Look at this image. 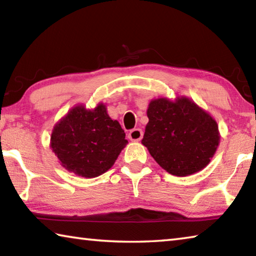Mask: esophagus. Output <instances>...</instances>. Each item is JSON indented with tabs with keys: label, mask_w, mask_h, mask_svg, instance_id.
I'll return each mask as SVG.
<instances>
[{
	"label": "esophagus",
	"mask_w": 256,
	"mask_h": 256,
	"mask_svg": "<svg viewBox=\"0 0 256 256\" xmlns=\"http://www.w3.org/2000/svg\"><path fill=\"white\" fill-rule=\"evenodd\" d=\"M128 136L131 141H140L142 136H144V132L140 128H133L130 131Z\"/></svg>",
	"instance_id": "1"
}]
</instances>
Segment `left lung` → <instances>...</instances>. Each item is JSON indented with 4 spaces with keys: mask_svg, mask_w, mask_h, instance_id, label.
<instances>
[{
    "mask_svg": "<svg viewBox=\"0 0 256 256\" xmlns=\"http://www.w3.org/2000/svg\"><path fill=\"white\" fill-rule=\"evenodd\" d=\"M142 144L164 170L188 176L203 170L218 148L216 120L186 97L151 100Z\"/></svg>",
    "mask_w": 256,
    "mask_h": 256,
    "instance_id": "left-lung-1",
    "label": "left lung"
}]
</instances>
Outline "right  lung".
<instances>
[{
	"instance_id": "add662e5",
	"label": "right lung",
	"mask_w": 256,
	"mask_h": 256,
	"mask_svg": "<svg viewBox=\"0 0 256 256\" xmlns=\"http://www.w3.org/2000/svg\"><path fill=\"white\" fill-rule=\"evenodd\" d=\"M126 144L124 130L108 116L104 104L94 110L73 107L55 124L50 136V148L60 164L86 178L106 172Z\"/></svg>"
}]
</instances>
